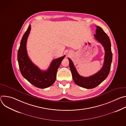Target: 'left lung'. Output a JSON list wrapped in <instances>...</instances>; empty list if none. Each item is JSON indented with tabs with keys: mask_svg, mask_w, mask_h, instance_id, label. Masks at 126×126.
<instances>
[{
	"mask_svg": "<svg viewBox=\"0 0 126 126\" xmlns=\"http://www.w3.org/2000/svg\"><path fill=\"white\" fill-rule=\"evenodd\" d=\"M96 27V34L94 36L95 39L104 47L105 51L104 62L101 69L93 75L88 77H83L77 72L72 61L68 58L69 67L74 82L77 85L86 89L95 88L106 79L109 74L112 61L111 45L109 37L101 27L99 26Z\"/></svg>",
	"mask_w": 126,
	"mask_h": 126,
	"instance_id": "8db88e82",
	"label": "left lung"
}]
</instances>
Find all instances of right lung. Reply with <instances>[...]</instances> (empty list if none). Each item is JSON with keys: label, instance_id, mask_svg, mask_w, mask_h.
<instances>
[{"label": "right lung", "instance_id": "obj_1", "mask_svg": "<svg viewBox=\"0 0 126 126\" xmlns=\"http://www.w3.org/2000/svg\"><path fill=\"white\" fill-rule=\"evenodd\" d=\"M30 30L31 25H29L20 42L17 54L19 67L22 75L29 82L37 88H46L55 82L58 68L65 55L53 60L46 71L40 70L32 63L27 54L26 43Z\"/></svg>", "mask_w": 126, "mask_h": 126}]
</instances>
